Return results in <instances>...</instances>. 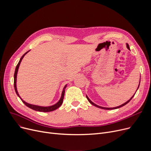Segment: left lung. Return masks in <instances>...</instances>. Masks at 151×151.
I'll return each mask as SVG.
<instances>
[{
	"label": "left lung",
	"instance_id": "obj_1",
	"mask_svg": "<svg viewBox=\"0 0 151 151\" xmlns=\"http://www.w3.org/2000/svg\"><path fill=\"white\" fill-rule=\"evenodd\" d=\"M126 45H127V48L129 50H130V47H129V45L127 43L126 44ZM140 78H141V76H140ZM140 80H141V78H140ZM140 80H139V85H138V88H137V90H138V89L139 88V84H140ZM136 91V92H137ZM136 93V92H135ZM135 94V93H134ZM134 94L133 95V96L128 100V101H127L125 103H124V104H123L122 105H120V106H116V107H114V108H106V107H102V106H99V105H96V104H94L93 102H92L90 99H89V98L88 97V96H87L86 95V98H87V99L88 100V101L91 103V104L92 105H93V106H96V107H97V108H101V109H117V108H121V107H122V106H124V105H125L126 104H127L132 99V98L134 97Z\"/></svg>",
	"mask_w": 151,
	"mask_h": 151
}]
</instances>
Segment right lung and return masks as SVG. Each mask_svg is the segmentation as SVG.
<instances>
[{
  "label": "right lung",
  "instance_id": "right-lung-1",
  "mask_svg": "<svg viewBox=\"0 0 151 151\" xmlns=\"http://www.w3.org/2000/svg\"><path fill=\"white\" fill-rule=\"evenodd\" d=\"M30 51V50H29ZM29 51H27L21 57V58L20 59L18 65H17V67H16V68H15V71H14V90H15V92L16 93H17V96L20 98V99L22 100V101L23 102V104H24L25 105H26L27 107L32 109L35 111H40V112H50V111H54L56 109H58V108H59L61 105L63 103V97H64V93H65V88H67V85L66 84L64 88H63V91L62 92V94H61V97H60V100L56 103V104L53 105H51V106H38V105H32V104H28V103L26 102L24 100H23L21 97L19 96V95L18 93V90H17V74H18V69H19V65H20V63L22 61V59H23V58L24 57V55L28 52H29Z\"/></svg>",
  "mask_w": 151,
  "mask_h": 151
}]
</instances>
